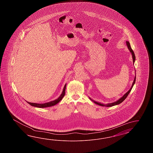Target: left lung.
<instances>
[{"mask_svg":"<svg viewBox=\"0 0 153 153\" xmlns=\"http://www.w3.org/2000/svg\"><path fill=\"white\" fill-rule=\"evenodd\" d=\"M126 45H127L128 49L130 50V52L131 53V55L132 56L133 63V65H134V63L135 62V59H136V57H135L134 53L133 52L132 49H131V48L130 42H126ZM136 75H135V77H134V79L133 83H132V85L131 87L130 88V90L127 91V92H126L125 94H124V96H123L122 97H121L120 99H119L118 100L115 101V102H113V103H108V104H103V103H99V102H97L94 101V100H92L90 97H89V98L91 100V101H93L95 104H98V105H99L103 106V107H112V106H114V105H117V104H120L121 103H122V102L126 99V98L127 97L128 94H129L130 91H131L132 88H133V85L134 84L135 81H136Z\"/></svg>","mask_w":153,"mask_h":153,"instance_id":"left-lung-1","label":"left lung"}]
</instances>
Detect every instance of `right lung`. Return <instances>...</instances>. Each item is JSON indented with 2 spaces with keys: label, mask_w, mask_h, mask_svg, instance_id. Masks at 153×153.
Segmentation results:
<instances>
[{
  "label": "right lung",
  "mask_w": 153,
  "mask_h": 153,
  "mask_svg": "<svg viewBox=\"0 0 153 153\" xmlns=\"http://www.w3.org/2000/svg\"><path fill=\"white\" fill-rule=\"evenodd\" d=\"M66 85L67 84H65L64 88H63L62 94L59 96V97L57 98L55 100H54V101H50L49 102H47V103H31V102H27V103L28 104H30V105H32L33 107H35L46 108L53 106V105H55L56 104H57L59 101H61L63 97L65 96Z\"/></svg>",
  "instance_id": "obj_1"
}]
</instances>
